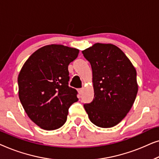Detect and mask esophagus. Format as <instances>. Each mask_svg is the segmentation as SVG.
<instances>
[{
  "label": "esophagus",
  "instance_id": "obj_1",
  "mask_svg": "<svg viewBox=\"0 0 159 159\" xmlns=\"http://www.w3.org/2000/svg\"><path fill=\"white\" fill-rule=\"evenodd\" d=\"M83 90H84V88H80V89H78V93H79V94L80 95H81L82 93V92H83Z\"/></svg>",
  "mask_w": 159,
  "mask_h": 159
}]
</instances>
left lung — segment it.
Instances as JSON below:
<instances>
[{
    "mask_svg": "<svg viewBox=\"0 0 159 159\" xmlns=\"http://www.w3.org/2000/svg\"><path fill=\"white\" fill-rule=\"evenodd\" d=\"M93 71L94 98L84 104L91 122L109 128L131 109L138 90L137 72L124 52L112 44L95 43L82 51Z\"/></svg>",
    "mask_w": 159,
    "mask_h": 159,
    "instance_id": "1",
    "label": "left lung"
}]
</instances>
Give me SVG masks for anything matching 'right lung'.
<instances>
[{
  "label": "right lung",
  "mask_w": 159,
  "mask_h": 159,
  "mask_svg": "<svg viewBox=\"0 0 159 159\" xmlns=\"http://www.w3.org/2000/svg\"><path fill=\"white\" fill-rule=\"evenodd\" d=\"M79 50L48 45L32 54L18 77L19 97L30 119L40 128L54 130L66 122L77 91L69 84L68 66Z\"/></svg>",
  "instance_id": "right-lung-1"
}]
</instances>
